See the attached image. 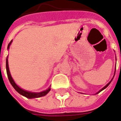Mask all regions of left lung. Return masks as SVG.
Listing matches in <instances>:
<instances>
[{
  "instance_id": "left-lung-1",
  "label": "left lung",
  "mask_w": 121,
  "mask_h": 121,
  "mask_svg": "<svg viewBox=\"0 0 121 121\" xmlns=\"http://www.w3.org/2000/svg\"><path fill=\"white\" fill-rule=\"evenodd\" d=\"M112 80H111V81H112ZM111 82H109V83H107V85H105V86H104V88H102L101 90H100V91H99V92H97V94H99V92H101L102 90H104V89H105V88H107V86H109V84H110V83H111Z\"/></svg>"
}]
</instances>
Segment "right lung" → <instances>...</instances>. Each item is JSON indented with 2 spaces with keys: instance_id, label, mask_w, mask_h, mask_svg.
I'll return each instance as SVG.
<instances>
[{
  "instance_id": "add662e5",
  "label": "right lung",
  "mask_w": 121,
  "mask_h": 121,
  "mask_svg": "<svg viewBox=\"0 0 121 121\" xmlns=\"http://www.w3.org/2000/svg\"><path fill=\"white\" fill-rule=\"evenodd\" d=\"M12 41H11L9 43L8 46H7V49L9 48V46H10V44H11ZM6 70H7V77H8L10 83L12 85V86L14 87V89H15V90H16L18 93H19L20 94H21L22 95L24 96V97H26L29 98V99L41 97L46 95V94H47L49 91H50V90H51V88H50V87H49L48 89H47L46 90H44V91H43V92H39V93H34V92H27V91H26V90H22V88L19 87V86L16 84V83L14 82V81L13 80L12 77H11V75H10V72H9V70L8 60H7V58H6Z\"/></svg>"
}]
</instances>
